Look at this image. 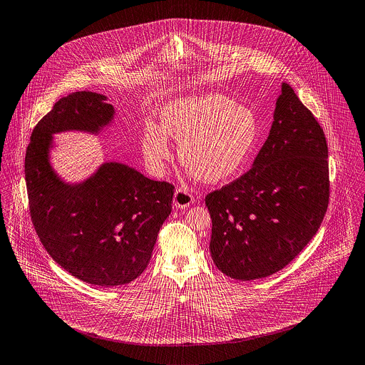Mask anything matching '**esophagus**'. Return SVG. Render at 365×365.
<instances>
[{"label":"esophagus","instance_id":"34e87169","mask_svg":"<svg viewBox=\"0 0 365 365\" xmlns=\"http://www.w3.org/2000/svg\"><path fill=\"white\" fill-rule=\"evenodd\" d=\"M194 200H195L194 195L191 192H188L185 188H177L174 192L173 203L177 209H185V207L191 206V203Z\"/></svg>","mask_w":365,"mask_h":365}]
</instances>
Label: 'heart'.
Masks as SVG:
<instances>
[{"instance_id": "b5f03b06", "label": "heart", "mask_w": 365, "mask_h": 365, "mask_svg": "<svg viewBox=\"0 0 365 365\" xmlns=\"http://www.w3.org/2000/svg\"><path fill=\"white\" fill-rule=\"evenodd\" d=\"M160 125H149L142 138L145 160L163 174L171 159L168 138L178 142V156L188 173L205 182L232 178L245 166L259 139L254 110L220 93H199L171 100L160 111Z\"/></svg>"}]
</instances>
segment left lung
<instances>
[{"mask_svg":"<svg viewBox=\"0 0 365 365\" xmlns=\"http://www.w3.org/2000/svg\"><path fill=\"white\" fill-rule=\"evenodd\" d=\"M328 202L325 133L283 83L269 136L251 170L205 198L213 262L242 282L279 272L317 234Z\"/></svg>","mask_w":365,"mask_h":365,"instance_id":"1","label":"left lung"}]
</instances>
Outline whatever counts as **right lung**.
Here are the masks:
<instances>
[{"instance_id":"add662e5","label":"right lung","mask_w":365,"mask_h":365,"mask_svg":"<svg viewBox=\"0 0 365 365\" xmlns=\"http://www.w3.org/2000/svg\"><path fill=\"white\" fill-rule=\"evenodd\" d=\"M107 99L83 91L58 100L34 127L25 158L29 210L41 244L68 273L100 287L127 284L146 269L174 194L171 184L118 162L101 163L78 182L56 171L54 133L99 135L115 115Z\"/></svg>"}]
</instances>
